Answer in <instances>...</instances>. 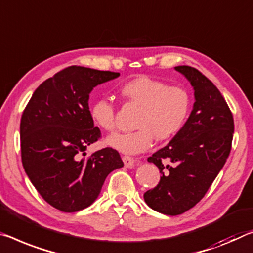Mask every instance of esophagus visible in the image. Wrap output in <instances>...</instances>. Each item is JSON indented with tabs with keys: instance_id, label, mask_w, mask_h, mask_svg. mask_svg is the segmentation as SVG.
I'll use <instances>...</instances> for the list:
<instances>
[{
	"instance_id": "esophagus-1",
	"label": "esophagus",
	"mask_w": 253,
	"mask_h": 253,
	"mask_svg": "<svg viewBox=\"0 0 253 253\" xmlns=\"http://www.w3.org/2000/svg\"><path fill=\"white\" fill-rule=\"evenodd\" d=\"M123 161L126 168H133L135 164V160L130 158V156H123Z\"/></svg>"
}]
</instances>
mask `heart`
Returning <instances> with one entry per match:
<instances>
[{"label":"heart","instance_id":"1","mask_svg":"<svg viewBox=\"0 0 253 253\" xmlns=\"http://www.w3.org/2000/svg\"><path fill=\"white\" fill-rule=\"evenodd\" d=\"M124 101L138 107L134 120L136 130L117 133L106 139V145L123 154L134 155L147 151L158 141H167L182 129L189 116L191 99L187 90L146 75H141L119 86ZM91 120L100 129H115L116 110L109 99L95 100L90 108Z\"/></svg>","mask_w":253,"mask_h":253}]
</instances>
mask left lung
Wrapping results in <instances>:
<instances>
[{"label": "left lung", "instance_id": "8db88e82", "mask_svg": "<svg viewBox=\"0 0 253 253\" xmlns=\"http://www.w3.org/2000/svg\"><path fill=\"white\" fill-rule=\"evenodd\" d=\"M175 70L194 89V107L182 129L147 159L162 175L144 194L152 210L171 216L190 210L205 196L230 155L234 133L233 116L217 87L194 67Z\"/></svg>", "mask_w": 253, "mask_h": 253}]
</instances>
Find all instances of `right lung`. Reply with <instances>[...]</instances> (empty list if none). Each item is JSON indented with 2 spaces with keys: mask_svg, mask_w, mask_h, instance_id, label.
I'll list each match as a JSON object with an SVG mask.
<instances>
[{
  "mask_svg": "<svg viewBox=\"0 0 253 253\" xmlns=\"http://www.w3.org/2000/svg\"><path fill=\"white\" fill-rule=\"evenodd\" d=\"M119 75L66 67L40 84L22 114L20 138L26 173L40 196L65 213L89 207L108 174L124 167L111 147L81 159L86 147L100 138V129L90 117L91 91Z\"/></svg>",
  "mask_w": 253,
  "mask_h": 253,
  "instance_id": "obj_1",
  "label": "right lung"
}]
</instances>
